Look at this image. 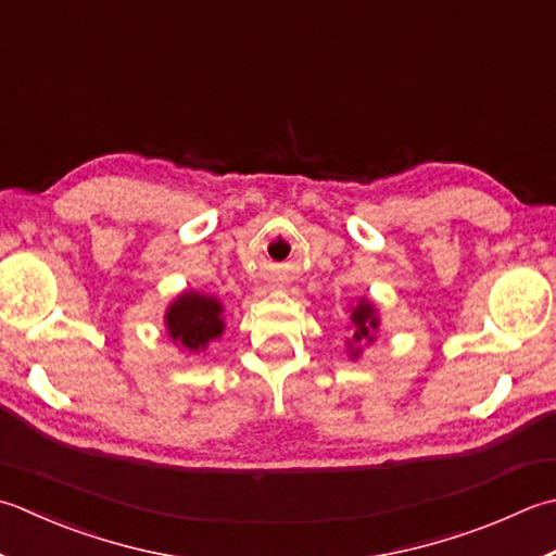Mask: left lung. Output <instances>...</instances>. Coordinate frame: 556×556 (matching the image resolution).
Returning a JSON list of instances; mask_svg holds the SVG:
<instances>
[{"label":"left lung","mask_w":556,"mask_h":556,"mask_svg":"<svg viewBox=\"0 0 556 556\" xmlns=\"http://www.w3.org/2000/svg\"><path fill=\"white\" fill-rule=\"evenodd\" d=\"M350 340H346V352H350V358H358L364 354L366 344H374L378 330H380V315L374 301H368L366 296L358 299L352 306L350 315Z\"/></svg>","instance_id":"obj_1"}]
</instances>
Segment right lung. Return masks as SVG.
Returning <instances> with one entry per match:
<instances>
[{
    "label": "right lung",
    "instance_id": "1",
    "mask_svg": "<svg viewBox=\"0 0 556 556\" xmlns=\"http://www.w3.org/2000/svg\"><path fill=\"white\" fill-rule=\"evenodd\" d=\"M166 332L180 352L200 354L226 330L224 303L202 291H180L163 313Z\"/></svg>",
    "mask_w": 556,
    "mask_h": 556
}]
</instances>
